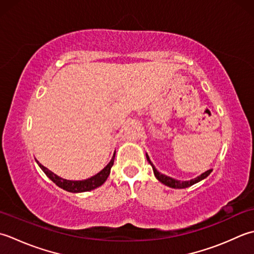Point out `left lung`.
Here are the masks:
<instances>
[{"label": "left lung", "mask_w": 254, "mask_h": 254, "mask_svg": "<svg viewBox=\"0 0 254 254\" xmlns=\"http://www.w3.org/2000/svg\"><path fill=\"white\" fill-rule=\"evenodd\" d=\"M146 157H147V161L150 164H151L152 170H153V173H154V177H156L162 184L167 185V186H169V188H172V189H186V188H190V186H192V185H194L196 183L200 182L201 180L206 179L211 173V171H213V170L206 171V172L201 173L200 175H198V177H196L195 179H192V180H190V181H180V180H175L173 178L168 177V175H165V174H162L161 172H159V171L156 169V167H154V165L152 164L151 160H150V158H149V156H148L147 153H146Z\"/></svg>", "instance_id": "8db88e82"}]
</instances>
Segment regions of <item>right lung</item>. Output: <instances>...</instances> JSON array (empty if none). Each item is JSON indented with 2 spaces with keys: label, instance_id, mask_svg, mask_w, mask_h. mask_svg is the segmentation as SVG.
Returning a JSON list of instances; mask_svg holds the SVG:
<instances>
[{
  "label": "right lung",
  "instance_id": "1",
  "mask_svg": "<svg viewBox=\"0 0 254 254\" xmlns=\"http://www.w3.org/2000/svg\"><path fill=\"white\" fill-rule=\"evenodd\" d=\"M114 159H115V152H114L113 158L110 161V163H108L104 169L100 171L97 174L93 175V177L86 180H81V181L62 179L58 177L57 174H55L54 172H51L49 169L44 167V165L39 163V161H37V160H36V161H37L39 168L44 171V173L47 175V177L53 181L56 185H58L60 189H64V190H66V192H70V193H82V192H89V190H94L105 182L108 178V175L111 173V169L114 164Z\"/></svg>",
  "mask_w": 254,
  "mask_h": 254
}]
</instances>
